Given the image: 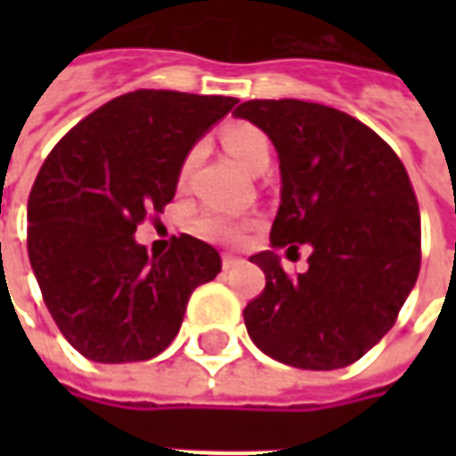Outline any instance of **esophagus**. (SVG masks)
<instances>
[{
  "label": "esophagus",
  "mask_w": 456,
  "mask_h": 456,
  "mask_svg": "<svg viewBox=\"0 0 456 456\" xmlns=\"http://www.w3.org/2000/svg\"><path fill=\"white\" fill-rule=\"evenodd\" d=\"M241 264H244V258L232 256V254H224V256H222V268H224V271L239 268V266H241Z\"/></svg>",
  "instance_id": "obj_1"
}]
</instances>
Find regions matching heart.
Wrapping results in <instances>:
<instances>
[{
    "mask_svg": "<svg viewBox=\"0 0 456 456\" xmlns=\"http://www.w3.org/2000/svg\"><path fill=\"white\" fill-rule=\"evenodd\" d=\"M222 146L229 151L232 159H237L241 166L251 173H264L271 163V143H268L266 134L251 124H229L222 129ZM198 160V149L190 151L188 159L183 163V178L188 175L190 168ZM200 237L217 241V244H237L239 239L244 237L247 224L239 219L229 217L224 212H205L200 215L195 222Z\"/></svg>",
    "mask_w": 456,
    "mask_h": 456,
    "instance_id": "obj_1",
    "label": "heart"
}]
</instances>
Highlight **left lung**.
<instances>
[{"label": "left lung", "instance_id": "obj_1", "mask_svg": "<svg viewBox=\"0 0 456 456\" xmlns=\"http://www.w3.org/2000/svg\"><path fill=\"white\" fill-rule=\"evenodd\" d=\"M278 153L281 208L271 248L248 258L266 273L244 310L248 337L297 369H344L379 344L420 271V212L401 159L366 124L325 104L248 100L234 110ZM307 243L290 279L277 248Z\"/></svg>", "mask_w": 456, "mask_h": 456}]
</instances>
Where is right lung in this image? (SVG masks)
Masks as SVG:
<instances>
[{
  "mask_svg": "<svg viewBox=\"0 0 456 456\" xmlns=\"http://www.w3.org/2000/svg\"><path fill=\"white\" fill-rule=\"evenodd\" d=\"M234 97L136 90L58 141L28 195V261L45 307L77 352L143 362L178 335L192 290L222 271L217 248L175 237L166 254L134 239L163 212L190 149Z\"/></svg>",
  "mask_w": 456,
  "mask_h": 456,
  "instance_id": "obj_1",
  "label": "right lung"
}]
</instances>
